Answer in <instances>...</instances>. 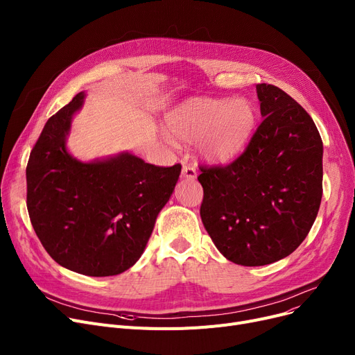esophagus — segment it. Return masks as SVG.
<instances>
[{
    "instance_id": "1",
    "label": "esophagus",
    "mask_w": 355,
    "mask_h": 355,
    "mask_svg": "<svg viewBox=\"0 0 355 355\" xmlns=\"http://www.w3.org/2000/svg\"><path fill=\"white\" fill-rule=\"evenodd\" d=\"M182 178H187V180H196L197 177V171L194 165L189 164V165H182V173H181Z\"/></svg>"
}]
</instances>
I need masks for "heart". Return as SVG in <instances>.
Here are the masks:
<instances>
[{
	"instance_id": "obj_1",
	"label": "heart",
	"mask_w": 355,
	"mask_h": 355,
	"mask_svg": "<svg viewBox=\"0 0 355 355\" xmlns=\"http://www.w3.org/2000/svg\"><path fill=\"white\" fill-rule=\"evenodd\" d=\"M165 122L175 138L196 141L201 159L227 164L245 151L254 132L257 112L245 98H193L168 112Z\"/></svg>"
}]
</instances>
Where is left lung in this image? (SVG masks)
Returning a JSON list of instances; mask_svg holds the SVG:
<instances>
[{"label":"left lung","instance_id":"8db88e82","mask_svg":"<svg viewBox=\"0 0 355 355\" xmlns=\"http://www.w3.org/2000/svg\"><path fill=\"white\" fill-rule=\"evenodd\" d=\"M262 123L226 166L201 168L202 225L241 266L289 256L308 236L322 198V139L306 110L273 85L256 86Z\"/></svg>","mask_w":355,"mask_h":355}]
</instances>
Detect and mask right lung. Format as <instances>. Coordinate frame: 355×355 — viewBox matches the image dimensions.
Here are the masks:
<instances>
[{
	"mask_svg": "<svg viewBox=\"0 0 355 355\" xmlns=\"http://www.w3.org/2000/svg\"><path fill=\"white\" fill-rule=\"evenodd\" d=\"M85 92L44 125L27 164V209L43 248L60 266L114 276L134 266L173 196L181 165L155 166L121 153L83 162L66 146Z\"/></svg>",
	"mask_w": 355,
	"mask_h": 355,
	"instance_id": "obj_1",
	"label": "right lung"
}]
</instances>
